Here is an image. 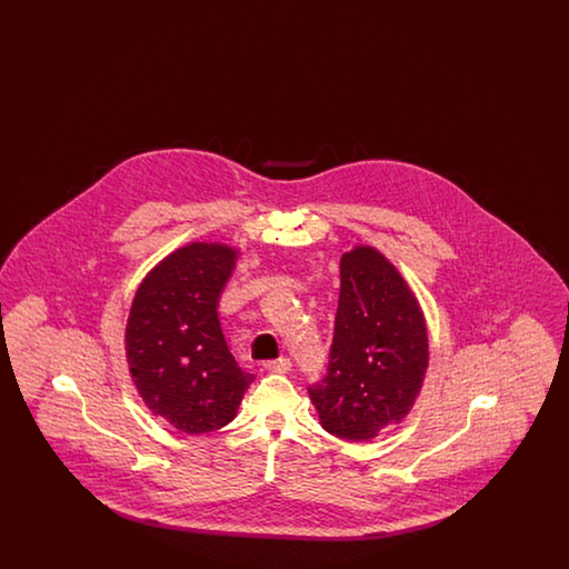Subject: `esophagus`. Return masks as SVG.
<instances>
[{"instance_id": "1", "label": "esophagus", "mask_w": 569, "mask_h": 569, "mask_svg": "<svg viewBox=\"0 0 569 569\" xmlns=\"http://www.w3.org/2000/svg\"><path fill=\"white\" fill-rule=\"evenodd\" d=\"M264 369L271 371V373H288V371L292 369V362H290V358L281 356V358H277V360L264 362Z\"/></svg>"}]
</instances>
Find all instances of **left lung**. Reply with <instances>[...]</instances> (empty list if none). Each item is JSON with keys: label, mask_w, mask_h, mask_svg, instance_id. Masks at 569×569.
Here are the masks:
<instances>
[{"label": "left lung", "mask_w": 569, "mask_h": 569, "mask_svg": "<svg viewBox=\"0 0 569 569\" xmlns=\"http://www.w3.org/2000/svg\"><path fill=\"white\" fill-rule=\"evenodd\" d=\"M339 272L328 373L309 397L325 431L369 441L416 403L429 369V328L406 277L378 247L353 244Z\"/></svg>", "instance_id": "8db88e82"}]
</instances>
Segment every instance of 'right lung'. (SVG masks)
I'll return each mask as SVG.
<instances>
[{"label": "right lung", "mask_w": 569, "mask_h": 569, "mask_svg": "<svg viewBox=\"0 0 569 569\" xmlns=\"http://www.w3.org/2000/svg\"><path fill=\"white\" fill-rule=\"evenodd\" d=\"M241 249L191 241L144 274L126 325V360L140 399L186 435L237 418L253 381L228 350L217 305Z\"/></svg>", "instance_id": "right-lung-1"}]
</instances>
